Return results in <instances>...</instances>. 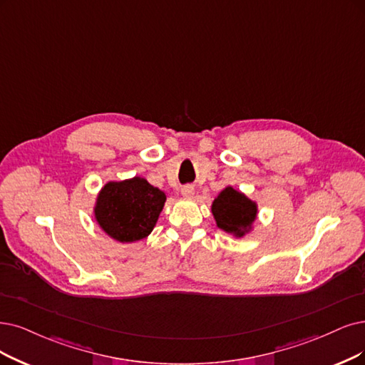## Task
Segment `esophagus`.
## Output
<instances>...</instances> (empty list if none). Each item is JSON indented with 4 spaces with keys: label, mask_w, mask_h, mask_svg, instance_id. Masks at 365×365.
<instances>
[{
    "label": "esophagus",
    "mask_w": 365,
    "mask_h": 365,
    "mask_svg": "<svg viewBox=\"0 0 365 365\" xmlns=\"http://www.w3.org/2000/svg\"><path fill=\"white\" fill-rule=\"evenodd\" d=\"M180 192L185 198H191V197H194V187L191 185H186V186L182 187Z\"/></svg>",
    "instance_id": "esophagus-1"
}]
</instances>
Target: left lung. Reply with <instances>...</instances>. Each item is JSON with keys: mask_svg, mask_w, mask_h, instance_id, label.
Instances as JSON below:
<instances>
[{"mask_svg": "<svg viewBox=\"0 0 365 365\" xmlns=\"http://www.w3.org/2000/svg\"><path fill=\"white\" fill-rule=\"evenodd\" d=\"M210 210L220 230L235 237H244L254 230L259 205L233 186H225L212 201Z\"/></svg>", "mask_w": 365, "mask_h": 365, "instance_id": "left-lung-1", "label": "left lung"}]
</instances>
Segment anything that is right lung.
<instances>
[{"label":"right lung","instance_id":"1","mask_svg":"<svg viewBox=\"0 0 365 365\" xmlns=\"http://www.w3.org/2000/svg\"><path fill=\"white\" fill-rule=\"evenodd\" d=\"M167 195L147 179L135 175L106 182L93 207L94 220L105 235L121 244H132L153 232Z\"/></svg>","mask_w":365,"mask_h":365}]
</instances>
